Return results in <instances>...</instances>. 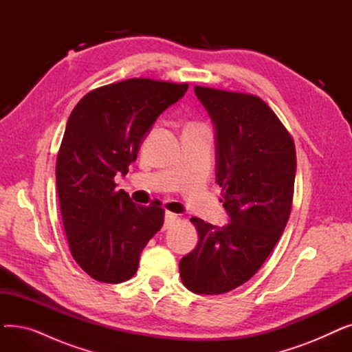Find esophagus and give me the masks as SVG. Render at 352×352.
Returning a JSON list of instances; mask_svg holds the SVG:
<instances>
[{"instance_id":"esophagus-1","label":"esophagus","mask_w":352,"mask_h":352,"mask_svg":"<svg viewBox=\"0 0 352 352\" xmlns=\"http://www.w3.org/2000/svg\"><path fill=\"white\" fill-rule=\"evenodd\" d=\"M177 218H178V215H177V214L166 211V212H165V215H164V230L168 228Z\"/></svg>"}]
</instances>
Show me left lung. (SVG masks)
I'll list each match as a JSON object with an SVG mask.
<instances>
[{
    "label": "left lung",
    "instance_id": "obj_1",
    "mask_svg": "<svg viewBox=\"0 0 352 352\" xmlns=\"http://www.w3.org/2000/svg\"><path fill=\"white\" fill-rule=\"evenodd\" d=\"M215 129V181L223 188L230 223L215 227L201 218L197 247L181 258L182 284L217 295L247 283L278 243L292 206L295 145L261 100L251 94L194 87Z\"/></svg>",
    "mask_w": 352,
    "mask_h": 352
}]
</instances>
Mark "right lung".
<instances>
[{
    "label": "right lung",
    "mask_w": 352,
    "mask_h": 352,
    "mask_svg": "<svg viewBox=\"0 0 352 352\" xmlns=\"http://www.w3.org/2000/svg\"><path fill=\"white\" fill-rule=\"evenodd\" d=\"M188 84L131 78L88 92L72 109L57 157L63 224L77 264L100 283L137 272L146 243L161 230L160 201L137 206L114 182L126 175L144 138Z\"/></svg>",
    "instance_id": "obj_1"
}]
</instances>
